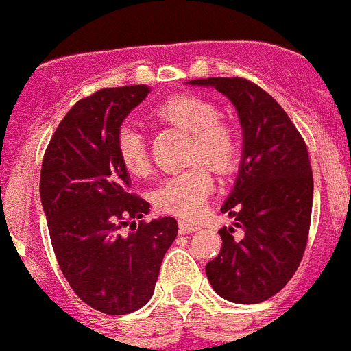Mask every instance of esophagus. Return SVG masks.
Here are the masks:
<instances>
[{"label":"esophagus","instance_id":"34e87169","mask_svg":"<svg viewBox=\"0 0 351 351\" xmlns=\"http://www.w3.org/2000/svg\"><path fill=\"white\" fill-rule=\"evenodd\" d=\"M179 229H181V232H196L202 229V226L195 222H189V220H179Z\"/></svg>","mask_w":351,"mask_h":351}]
</instances>
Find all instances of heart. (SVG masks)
<instances>
[{
	"instance_id": "b5f03b06",
	"label": "heart",
	"mask_w": 351,
	"mask_h": 351,
	"mask_svg": "<svg viewBox=\"0 0 351 351\" xmlns=\"http://www.w3.org/2000/svg\"><path fill=\"white\" fill-rule=\"evenodd\" d=\"M163 122L191 132L189 162H206L215 172L228 173L238 163L239 139L234 129L219 119V110L208 99L181 95L167 99L156 108ZM117 153L131 176L149 170V153L143 132L132 123H123L117 132ZM215 188L210 169L203 163L167 178L153 191L158 210L181 219H195L203 212Z\"/></svg>"
}]
</instances>
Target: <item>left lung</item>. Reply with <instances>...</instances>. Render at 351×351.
Listing matches in <instances>:
<instances>
[{
    "label": "left lung",
    "mask_w": 351,
    "mask_h": 351,
    "mask_svg": "<svg viewBox=\"0 0 351 351\" xmlns=\"http://www.w3.org/2000/svg\"><path fill=\"white\" fill-rule=\"evenodd\" d=\"M188 84L222 93L243 129L238 178L220 208L243 238H234V228L220 229L222 250L206 263V278L223 300L265 302L293 278L308 239L313 178L306 145L282 106L253 82L208 77Z\"/></svg>",
    "instance_id": "1"
}]
</instances>
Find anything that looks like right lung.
<instances>
[{"label": "right lung", "instance_id": "1", "mask_svg": "<svg viewBox=\"0 0 351 351\" xmlns=\"http://www.w3.org/2000/svg\"><path fill=\"white\" fill-rule=\"evenodd\" d=\"M148 93V86H122L77 101L43 158L39 193L60 269L86 305L108 315L149 302L178 236L173 217L136 226L149 203L128 193L131 178L117 153L120 125ZM129 223L132 231L122 235Z\"/></svg>", "mask_w": 351, "mask_h": 351}]
</instances>
